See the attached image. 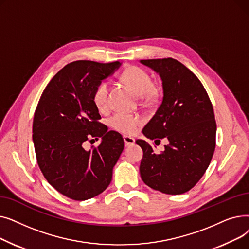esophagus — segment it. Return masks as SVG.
<instances>
[{
    "label": "esophagus",
    "mask_w": 249,
    "mask_h": 249,
    "mask_svg": "<svg viewBox=\"0 0 249 249\" xmlns=\"http://www.w3.org/2000/svg\"><path fill=\"white\" fill-rule=\"evenodd\" d=\"M123 139H124V142H125V145L128 146V145H132L135 143V139L133 137H130V136H127V135H124L123 136Z\"/></svg>",
    "instance_id": "obj_1"
}]
</instances>
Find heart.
Returning <instances> with one entry per match:
<instances>
[{
  "label": "heart",
  "mask_w": 249,
  "mask_h": 249,
  "mask_svg": "<svg viewBox=\"0 0 249 249\" xmlns=\"http://www.w3.org/2000/svg\"><path fill=\"white\" fill-rule=\"evenodd\" d=\"M121 80L131 88L135 93L141 97L142 102L151 103L156 98L155 87L151 76L144 71L135 65L127 68L121 74ZM109 84L106 81L100 82L94 89L91 99L98 110L104 111L108 107ZM142 124V118L139 115H132L118 112L115 113L110 119L109 125L122 134H134L140 125Z\"/></svg>",
  "instance_id": "obj_1"
}]
</instances>
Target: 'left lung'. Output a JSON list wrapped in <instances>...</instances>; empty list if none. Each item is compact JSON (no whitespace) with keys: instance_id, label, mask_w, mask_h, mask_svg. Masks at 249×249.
Returning a JSON list of instances; mask_svg holds the SVG:
<instances>
[{"instance_id":"8db88e82","label":"left lung","mask_w":249,"mask_h":249,"mask_svg":"<svg viewBox=\"0 0 249 249\" xmlns=\"http://www.w3.org/2000/svg\"><path fill=\"white\" fill-rule=\"evenodd\" d=\"M141 63L160 73L163 89L160 106L143 134L169 143L156 154L145 140H136L143 150L140 176L153 190L184 194L201 179L214 154L217 127L212 103L199 78L178 60L143 59Z\"/></svg>"}]
</instances>
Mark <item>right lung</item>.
Wrapping results in <instances>:
<instances>
[{"instance_id":"1","label":"right lung","mask_w":249,"mask_h":249,"mask_svg":"<svg viewBox=\"0 0 249 249\" xmlns=\"http://www.w3.org/2000/svg\"><path fill=\"white\" fill-rule=\"evenodd\" d=\"M120 64H67L51 78L36 107L32 137L37 163L49 184L71 200L85 201L106 190L124 149L121 134L99 122L91 99L95 87ZM100 137L99 147L83 148L87 141Z\"/></svg>"}]
</instances>
